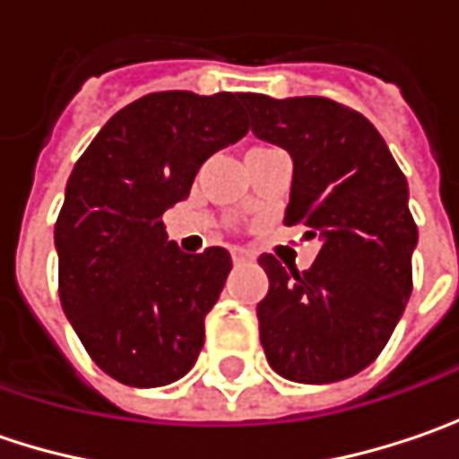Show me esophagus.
Listing matches in <instances>:
<instances>
[{
  "label": "esophagus",
  "instance_id": "1",
  "mask_svg": "<svg viewBox=\"0 0 459 459\" xmlns=\"http://www.w3.org/2000/svg\"><path fill=\"white\" fill-rule=\"evenodd\" d=\"M232 260L242 265V263H250V260H255V253L250 250V247H232Z\"/></svg>",
  "mask_w": 459,
  "mask_h": 459
}]
</instances>
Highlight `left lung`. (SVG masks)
Here are the masks:
<instances>
[{"mask_svg": "<svg viewBox=\"0 0 459 459\" xmlns=\"http://www.w3.org/2000/svg\"><path fill=\"white\" fill-rule=\"evenodd\" d=\"M245 109L255 137L291 155L283 221L322 239L304 273L257 257L271 281L257 304L265 358L296 383L350 378L378 358L411 296L406 178L378 130L332 99L245 94Z\"/></svg>", "mask_w": 459, "mask_h": 459, "instance_id": "1", "label": "left lung"}]
</instances>
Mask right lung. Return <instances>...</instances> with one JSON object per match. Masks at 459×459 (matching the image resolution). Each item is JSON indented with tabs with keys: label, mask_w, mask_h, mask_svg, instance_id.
<instances>
[{
	"label": "right lung",
	"mask_w": 459,
	"mask_h": 459,
	"mask_svg": "<svg viewBox=\"0 0 459 459\" xmlns=\"http://www.w3.org/2000/svg\"><path fill=\"white\" fill-rule=\"evenodd\" d=\"M245 94L158 91L119 109L76 160L56 221L61 307L99 368L125 385L184 378L232 271L224 247L186 255L163 214L202 163L250 125Z\"/></svg>",
	"instance_id": "right-lung-1"
}]
</instances>
